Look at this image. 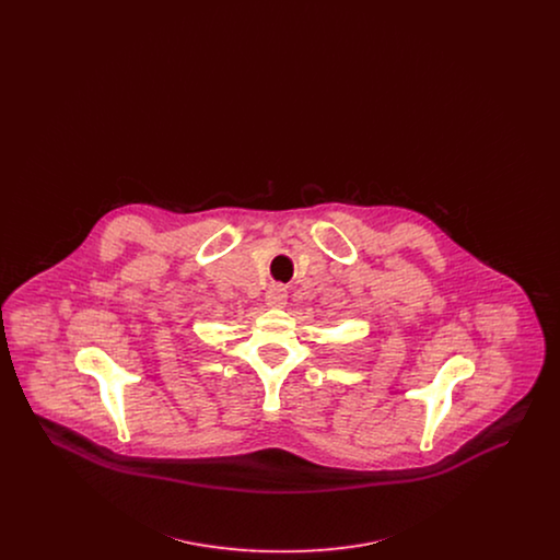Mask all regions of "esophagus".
I'll return each instance as SVG.
<instances>
[{"instance_id":"34e87169","label":"esophagus","mask_w":560,"mask_h":560,"mask_svg":"<svg viewBox=\"0 0 560 560\" xmlns=\"http://www.w3.org/2000/svg\"><path fill=\"white\" fill-rule=\"evenodd\" d=\"M285 298L288 292L283 285H272L267 292V306L270 308H283L285 306Z\"/></svg>"}]
</instances>
